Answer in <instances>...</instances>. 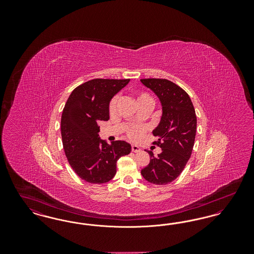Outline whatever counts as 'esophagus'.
<instances>
[{
  "label": "esophagus",
  "mask_w": 254,
  "mask_h": 254,
  "mask_svg": "<svg viewBox=\"0 0 254 254\" xmlns=\"http://www.w3.org/2000/svg\"><path fill=\"white\" fill-rule=\"evenodd\" d=\"M131 150H132L133 152H138V151L141 150V148L138 145H131Z\"/></svg>",
  "instance_id": "1"
}]
</instances>
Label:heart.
Segmentation results:
<instances>
[{
    "mask_svg": "<svg viewBox=\"0 0 254 254\" xmlns=\"http://www.w3.org/2000/svg\"><path fill=\"white\" fill-rule=\"evenodd\" d=\"M136 102L137 104H141L144 102H152V98L145 92H139L136 94ZM116 105H117V98H113L109 103V110L110 114H113L116 110ZM145 132V127H139V126H131L127 130V136L131 141H137L142 138L143 134Z\"/></svg>",
    "mask_w": 254,
    "mask_h": 254,
    "instance_id": "heart-1",
    "label": "heart"
}]
</instances>
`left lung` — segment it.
Returning a JSON list of instances; mask_svg holds the SVG:
<instances>
[{
  "label": "left lung",
  "mask_w": 254,
  "mask_h": 254,
  "mask_svg": "<svg viewBox=\"0 0 254 254\" xmlns=\"http://www.w3.org/2000/svg\"><path fill=\"white\" fill-rule=\"evenodd\" d=\"M141 82L157 95L163 111L152 131L158 137L154 144L162 151L157 156L147 151L150 161L141 174L151 184L167 185L181 174L191 155L197 127L195 109L189 94L171 81L151 78Z\"/></svg>",
  "instance_id": "obj_1"
}]
</instances>
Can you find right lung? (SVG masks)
Wrapping results in <instances>:
<instances>
[{
  "instance_id": "add662e5",
  "label": "right lung",
  "mask_w": 254,
  "mask_h": 254,
  "mask_svg": "<svg viewBox=\"0 0 254 254\" xmlns=\"http://www.w3.org/2000/svg\"><path fill=\"white\" fill-rule=\"evenodd\" d=\"M128 82L129 79H93L77 86L65 103L61 119L63 146L70 167L84 181H110L119 158L131 151L128 143L114 141L109 145L98 134V124L109 119L110 100Z\"/></svg>"
}]
</instances>
